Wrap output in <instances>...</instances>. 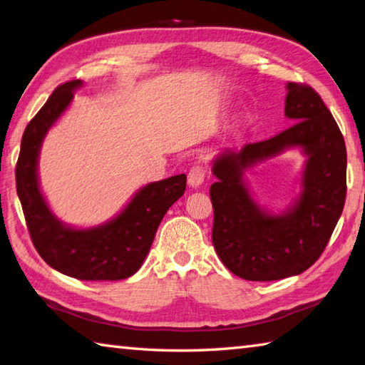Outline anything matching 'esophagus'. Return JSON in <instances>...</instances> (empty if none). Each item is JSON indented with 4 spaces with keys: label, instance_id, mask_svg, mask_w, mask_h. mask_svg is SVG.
I'll use <instances>...</instances> for the list:
<instances>
[{
    "label": "esophagus",
    "instance_id": "obj_1",
    "mask_svg": "<svg viewBox=\"0 0 365 365\" xmlns=\"http://www.w3.org/2000/svg\"><path fill=\"white\" fill-rule=\"evenodd\" d=\"M205 178V166L204 165H195L188 173V183L190 187H199Z\"/></svg>",
    "mask_w": 365,
    "mask_h": 365
}]
</instances>
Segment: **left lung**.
<instances>
[{"label": "left lung", "instance_id": "8db88e82", "mask_svg": "<svg viewBox=\"0 0 365 365\" xmlns=\"http://www.w3.org/2000/svg\"><path fill=\"white\" fill-rule=\"evenodd\" d=\"M285 115L294 123L277 135L247 143L216 160L210 187L212 242L221 262L246 281H277L319 260L342 215L346 197L344 135L320 94L306 83H289ZM299 145L309 160L303 195L284 217H271L250 199L241 180L254 162Z\"/></svg>", "mask_w": 365, "mask_h": 365}]
</instances>
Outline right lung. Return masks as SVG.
I'll list each match as a JSON object with an SVG mask.
<instances>
[{"mask_svg": "<svg viewBox=\"0 0 365 365\" xmlns=\"http://www.w3.org/2000/svg\"><path fill=\"white\" fill-rule=\"evenodd\" d=\"M78 86L80 80L58 86L26 125L15 168L17 195L31 242L51 268L81 281H118L143 265L163 216L187 190V175L147 185L118 218L102 227L75 230L63 226L38 191L36 169L45 133L72 102Z\"/></svg>", "mask_w": 365, "mask_h": 365, "instance_id": "right-lung-1", "label": "right lung"}]
</instances>
